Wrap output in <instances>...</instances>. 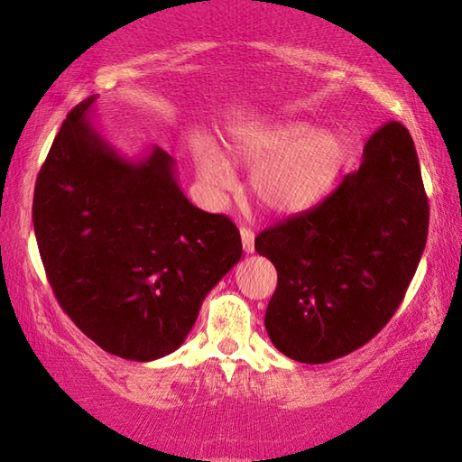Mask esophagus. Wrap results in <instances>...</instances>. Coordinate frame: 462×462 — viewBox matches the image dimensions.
Returning <instances> with one entry per match:
<instances>
[{
  "instance_id": "obj_1",
  "label": "esophagus",
  "mask_w": 462,
  "mask_h": 462,
  "mask_svg": "<svg viewBox=\"0 0 462 462\" xmlns=\"http://www.w3.org/2000/svg\"><path fill=\"white\" fill-rule=\"evenodd\" d=\"M240 236H242V245H244V252L245 254H254L255 252V244H254V232L250 230V228H245V226H242L240 228Z\"/></svg>"
}]
</instances>
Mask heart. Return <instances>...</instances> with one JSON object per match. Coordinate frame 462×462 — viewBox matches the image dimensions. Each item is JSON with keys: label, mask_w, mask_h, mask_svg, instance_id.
I'll return each mask as SVG.
<instances>
[{"label": "heart", "mask_w": 462, "mask_h": 462, "mask_svg": "<svg viewBox=\"0 0 462 462\" xmlns=\"http://www.w3.org/2000/svg\"><path fill=\"white\" fill-rule=\"evenodd\" d=\"M228 152L254 168L250 189L259 205L275 215H292L332 191L347 158V142L337 130H316L306 121H279L236 130ZM195 162L207 185L232 187L230 163L208 142H197Z\"/></svg>", "instance_id": "heart-1"}]
</instances>
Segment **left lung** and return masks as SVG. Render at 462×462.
Masks as SVG:
<instances>
[{"mask_svg": "<svg viewBox=\"0 0 462 462\" xmlns=\"http://www.w3.org/2000/svg\"><path fill=\"white\" fill-rule=\"evenodd\" d=\"M430 205L406 126L383 125L357 171L320 205L257 234L277 269L265 312L273 346L320 365L359 349L404 299L428 240Z\"/></svg>", "mask_w": 462, "mask_h": 462, "instance_id": "1", "label": "left lung"}]
</instances>
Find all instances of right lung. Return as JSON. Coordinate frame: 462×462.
I'll list each match as a JSON object with an SVG mask.
<instances>
[{"label": "right lung", "mask_w": 462, "mask_h": 462, "mask_svg": "<svg viewBox=\"0 0 462 462\" xmlns=\"http://www.w3.org/2000/svg\"><path fill=\"white\" fill-rule=\"evenodd\" d=\"M68 113L37 177L32 224L62 310L116 357L153 361L180 347L208 291L240 262L234 222L189 203L175 162L153 146L126 160Z\"/></svg>", "instance_id": "1"}]
</instances>
